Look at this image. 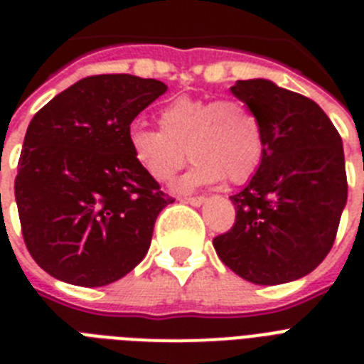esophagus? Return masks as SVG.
Here are the masks:
<instances>
[{
  "instance_id": "34e87169",
  "label": "esophagus",
  "mask_w": 364,
  "mask_h": 364,
  "mask_svg": "<svg viewBox=\"0 0 364 364\" xmlns=\"http://www.w3.org/2000/svg\"><path fill=\"white\" fill-rule=\"evenodd\" d=\"M182 202H186V204H191V205H202L205 202V197H188V198H184Z\"/></svg>"
}]
</instances>
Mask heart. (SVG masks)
Here are the masks:
<instances>
[{
    "instance_id": "heart-1",
    "label": "heart",
    "mask_w": 364,
    "mask_h": 364,
    "mask_svg": "<svg viewBox=\"0 0 364 364\" xmlns=\"http://www.w3.org/2000/svg\"><path fill=\"white\" fill-rule=\"evenodd\" d=\"M156 120L160 131L133 125L127 146L138 167L162 184L184 167L188 150L195 164L175 184L180 193L224 176L231 184H244L264 159V125L240 100L178 96L160 109Z\"/></svg>"
}]
</instances>
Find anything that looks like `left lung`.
I'll return each instance as SVG.
<instances>
[{
	"label": "left lung",
	"mask_w": 364,
	"mask_h": 364,
	"mask_svg": "<svg viewBox=\"0 0 364 364\" xmlns=\"http://www.w3.org/2000/svg\"><path fill=\"white\" fill-rule=\"evenodd\" d=\"M231 92L259 114L266 149L250 184L230 197L237 217L215 252L253 284L297 281L336 240L348 197L343 140L314 100L269 80H239Z\"/></svg>",
	"instance_id": "8db88e82"
}]
</instances>
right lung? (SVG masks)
I'll return each instance as SVG.
<instances>
[{"mask_svg":"<svg viewBox=\"0 0 364 364\" xmlns=\"http://www.w3.org/2000/svg\"><path fill=\"white\" fill-rule=\"evenodd\" d=\"M166 91L133 74L87 76L28 124L16 204L28 253L58 281L111 284L146 257L173 198L134 162L127 131Z\"/></svg>","mask_w":364,"mask_h":364,"instance_id":"1","label":"right lung"}]
</instances>
